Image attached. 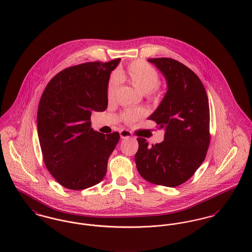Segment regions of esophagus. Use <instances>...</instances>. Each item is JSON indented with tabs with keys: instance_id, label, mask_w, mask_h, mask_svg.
<instances>
[{
	"instance_id": "34e87169",
	"label": "esophagus",
	"mask_w": 252,
	"mask_h": 252,
	"mask_svg": "<svg viewBox=\"0 0 252 252\" xmlns=\"http://www.w3.org/2000/svg\"><path fill=\"white\" fill-rule=\"evenodd\" d=\"M120 136H121V138H122V139H126V138H129V137H131V136H132V134H131L130 131L124 129V130H121V131H120Z\"/></svg>"
}]
</instances>
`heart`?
Returning a JSON list of instances; mask_svg holds the SVG:
<instances>
[{
    "label": "heart",
    "mask_w": 252,
    "mask_h": 252,
    "mask_svg": "<svg viewBox=\"0 0 252 252\" xmlns=\"http://www.w3.org/2000/svg\"><path fill=\"white\" fill-rule=\"evenodd\" d=\"M128 82L132 87L142 93H148L149 96H154L156 87L159 83V75L157 71L147 63L137 61L130 63L126 68L120 69L117 76H112L107 85V98L111 100L114 97L118 87L119 80ZM145 115V110L142 108L127 109L124 112L123 119L126 123H133Z\"/></svg>",
    "instance_id": "heart-1"
}]
</instances>
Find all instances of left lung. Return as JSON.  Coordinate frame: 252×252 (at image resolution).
<instances>
[{
    "mask_svg": "<svg viewBox=\"0 0 252 252\" xmlns=\"http://www.w3.org/2000/svg\"><path fill=\"white\" fill-rule=\"evenodd\" d=\"M148 61L167 85L161 104L148 117L164 129V138L152 146L137 138L135 163L149 183L174 188L191 177L206 158L210 140L208 99L198 76L185 64L169 58Z\"/></svg>",
    "mask_w": 252,
    "mask_h": 252,
    "instance_id": "left-lung-1",
    "label": "left lung"
}]
</instances>
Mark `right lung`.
<instances>
[{"mask_svg":"<svg viewBox=\"0 0 252 252\" xmlns=\"http://www.w3.org/2000/svg\"><path fill=\"white\" fill-rule=\"evenodd\" d=\"M121 59L92 62L63 69L47 84L41 97L37 128L44 162L63 187L86 189L99 184L120 139L118 132L91 127V112L107 107L110 73Z\"/></svg>","mask_w":252,"mask_h":252,"instance_id":"add662e5","label":"right lung"}]
</instances>
